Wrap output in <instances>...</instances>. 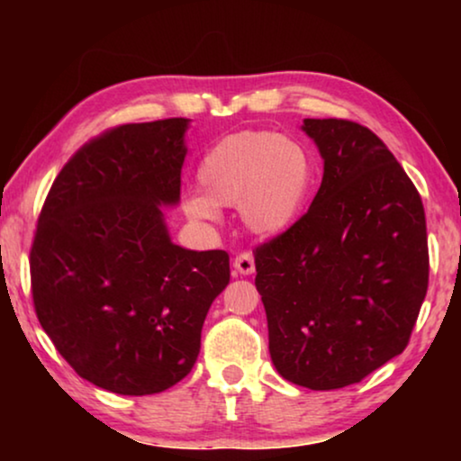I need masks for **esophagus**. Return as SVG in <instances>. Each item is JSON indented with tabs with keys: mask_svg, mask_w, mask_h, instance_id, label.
<instances>
[{
	"mask_svg": "<svg viewBox=\"0 0 461 461\" xmlns=\"http://www.w3.org/2000/svg\"><path fill=\"white\" fill-rule=\"evenodd\" d=\"M232 267H235L239 275H251L256 270L254 254H251V251H241V254L235 258V262H232Z\"/></svg>",
	"mask_w": 461,
	"mask_h": 461,
	"instance_id": "esophagus-1",
	"label": "esophagus"
}]
</instances>
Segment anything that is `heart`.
Segmentation results:
<instances>
[{
    "label": "heart",
    "instance_id": "heart-1",
    "mask_svg": "<svg viewBox=\"0 0 461 461\" xmlns=\"http://www.w3.org/2000/svg\"><path fill=\"white\" fill-rule=\"evenodd\" d=\"M312 155L276 131L245 130L224 136L199 163V188L186 194L194 222L218 224L222 207H239L243 224L258 235L285 230L312 191Z\"/></svg>",
    "mask_w": 461,
    "mask_h": 461
}]
</instances>
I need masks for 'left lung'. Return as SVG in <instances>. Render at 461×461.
<instances>
[{
  "label": "left lung",
  "instance_id": "8db88e82",
  "mask_svg": "<svg viewBox=\"0 0 461 461\" xmlns=\"http://www.w3.org/2000/svg\"><path fill=\"white\" fill-rule=\"evenodd\" d=\"M323 157L311 207L256 248V287L279 374L311 390L361 382L407 348L428 289L421 197L374 131L304 119Z\"/></svg>",
  "mask_w": 461,
  "mask_h": 461
}]
</instances>
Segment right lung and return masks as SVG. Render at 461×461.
Wrapping results in <instances>:
<instances>
[{"label":"right lung","mask_w":461,"mask_h":461,"mask_svg":"<svg viewBox=\"0 0 461 461\" xmlns=\"http://www.w3.org/2000/svg\"><path fill=\"white\" fill-rule=\"evenodd\" d=\"M188 119L92 138L50 188L31 248L37 319L77 375L115 394L163 393L191 374L229 254L172 243Z\"/></svg>","instance_id":"1"}]
</instances>
